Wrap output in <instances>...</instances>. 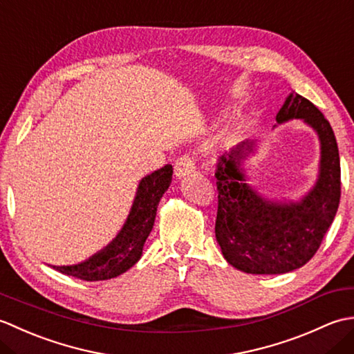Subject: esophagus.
Listing matches in <instances>:
<instances>
[{
  "instance_id": "obj_1",
  "label": "esophagus",
  "mask_w": 354,
  "mask_h": 354,
  "mask_svg": "<svg viewBox=\"0 0 354 354\" xmlns=\"http://www.w3.org/2000/svg\"><path fill=\"white\" fill-rule=\"evenodd\" d=\"M194 170H196V165H194L193 158L189 155H183L181 158H178L175 162V175L179 179L187 175H192Z\"/></svg>"
}]
</instances>
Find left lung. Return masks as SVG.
<instances>
[{
    "instance_id": "left-lung-1",
    "label": "left lung",
    "mask_w": 354,
    "mask_h": 354,
    "mask_svg": "<svg viewBox=\"0 0 354 354\" xmlns=\"http://www.w3.org/2000/svg\"><path fill=\"white\" fill-rule=\"evenodd\" d=\"M275 120L278 124L303 120L317 132L318 179L299 201H270L245 175L243 162L257 147L255 141H242L228 156H221L216 240L225 260L246 274H286L304 266L318 251L339 207V150L322 112L303 95L290 93Z\"/></svg>"
}]
</instances>
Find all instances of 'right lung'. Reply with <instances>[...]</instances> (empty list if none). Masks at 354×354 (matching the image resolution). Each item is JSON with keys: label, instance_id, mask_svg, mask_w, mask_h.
I'll use <instances>...</instances> for the list:
<instances>
[{"label": "right lung", "instance_id": "add662e5", "mask_svg": "<svg viewBox=\"0 0 354 354\" xmlns=\"http://www.w3.org/2000/svg\"><path fill=\"white\" fill-rule=\"evenodd\" d=\"M171 175L173 167L167 164L141 179L123 228L102 251L77 265L53 269L85 281L109 280L131 269L141 259L142 246L153 228L158 204L170 187Z\"/></svg>", "mask_w": 354, "mask_h": 354}]
</instances>
